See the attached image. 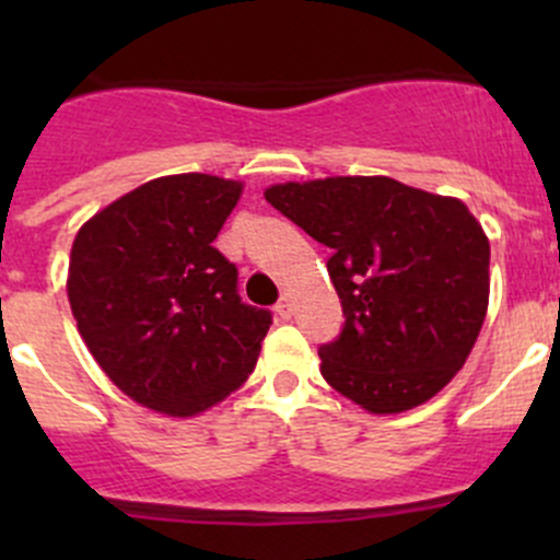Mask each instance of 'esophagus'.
<instances>
[{
    "label": "esophagus",
    "instance_id": "34e87169",
    "mask_svg": "<svg viewBox=\"0 0 560 560\" xmlns=\"http://www.w3.org/2000/svg\"><path fill=\"white\" fill-rule=\"evenodd\" d=\"M292 312H295V308H292V298L290 295H284L279 303H276V314H279L281 319H290Z\"/></svg>",
    "mask_w": 560,
    "mask_h": 560
}]
</instances>
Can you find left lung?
<instances>
[{
    "instance_id": "obj_1",
    "label": "left lung",
    "mask_w": 560,
    "mask_h": 560,
    "mask_svg": "<svg viewBox=\"0 0 560 560\" xmlns=\"http://www.w3.org/2000/svg\"><path fill=\"white\" fill-rule=\"evenodd\" d=\"M265 200L332 252L347 322L319 347L327 385L371 415H400L453 382L490 298V241L466 202L387 175L287 180Z\"/></svg>"
}]
</instances>
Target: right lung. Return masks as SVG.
Segmentation results:
<instances>
[{
  "mask_svg": "<svg viewBox=\"0 0 560 560\" xmlns=\"http://www.w3.org/2000/svg\"><path fill=\"white\" fill-rule=\"evenodd\" d=\"M244 180L162 175L78 230L67 298L89 352L124 395L165 417L202 415L254 371L270 314L241 303L213 248Z\"/></svg>",
  "mask_w": 560,
  "mask_h": 560,
  "instance_id": "add662e5",
  "label": "right lung"
}]
</instances>
